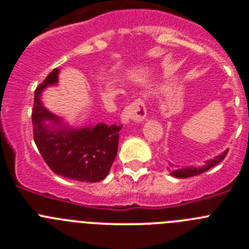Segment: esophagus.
<instances>
[{
  "label": "esophagus",
  "instance_id": "esophagus-1",
  "mask_svg": "<svg viewBox=\"0 0 249 249\" xmlns=\"http://www.w3.org/2000/svg\"><path fill=\"white\" fill-rule=\"evenodd\" d=\"M147 117V107L144 105V101L137 98L133 102L129 103L126 108L122 112V122L128 123L129 121H136V122H142Z\"/></svg>",
  "mask_w": 249,
  "mask_h": 249
}]
</instances>
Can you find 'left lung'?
Wrapping results in <instances>:
<instances>
[{
	"label": "left lung",
	"instance_id": "1",
	"mask_svg": "<svg viewBox=\"0 0 249 249\" xmlns=\"http://www.w3.org/2000/svg\"><path fill=\"white\" fill-rule=\"evenodd\" d=\"M227 153L228 151L223 152L222 155L217 156V157L213 158V160H208V162L206 163V166L203 167H187V168L176 169V171H172L171 175L175 176V177L177 178H187V177H193V176H198L201 175V173H204L206 171H208L210 168H212V167H214L215 164H218L219 162H222V160L226 158Z\"/></svg>",
	"mask_w": 249,
	"mask_h": 249
}]
</instances>
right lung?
<instances>
[{
    "instance_id": "1",
    "label": "right lung",
    "mask_w": 249,
    "mask_h": 249,
    "mask_svg": "<svg viewBox=\"0 0 249 249\" xmlns=\"http://www.w3.org/2000/svg\"><path fill=\"white\" fill-rule=\"evenodd\" d=\"M58 72V68H54L35 91L32 109L35 143L56 175L80 182L102 181L117 156L122 126L98 123L93 128L57 127L61 121L43 107L39 96L47 86L57 83ZM46 122H51L53 127L46 125Z\"/></svg>"
}]
</instances>
